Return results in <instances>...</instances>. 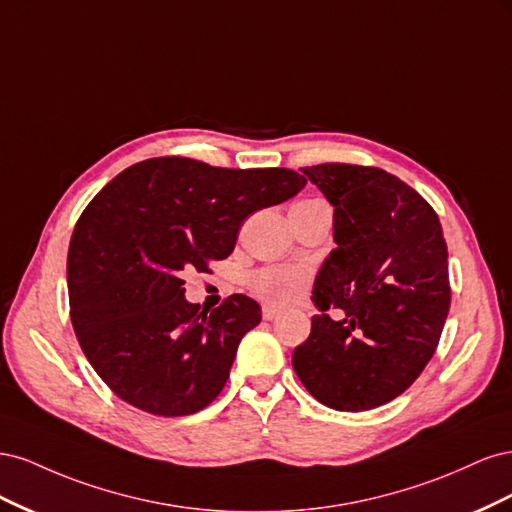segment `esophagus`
Instances as JSON below:
<instances>
[{
  "instance_id": "34e87169",
  "label": "esophagus",
  "mask_w": 512,
  "mask_h": 512,
  "mask_svg": "<svg viewBox=\"0 0 512 512\" xmlns=\"http://www.w3.org/2000/svg\"><path fill=\"white\" fill-rule=\"evenodd\" d=\"M277 316V309L273 305H262V318L273 320Z\"/></svg>"
}]
</instances>
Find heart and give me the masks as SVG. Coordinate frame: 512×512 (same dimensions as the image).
I'll list each match as a JSON object with an SVG mask.
<instances>
[{
	"label": "heart",
	"mask_w": 512,
	"mask_h": 512,
	"mask_svg": "<svg viewBox=\"0 0 512 512\" xmlns=\"http://www.w3.org/2000/svg\"><path fill=\"white\" fill-rule=\"evenodd\" d=\"M316 203V200H299L294 207ZM309 284V275L301 267H286V265H275L265 267L252 275V290L258 294L262 301H267L277 307H286L301 299Z\"/></svg>",
	"instance_id": "heart-1"
}]
</instances>
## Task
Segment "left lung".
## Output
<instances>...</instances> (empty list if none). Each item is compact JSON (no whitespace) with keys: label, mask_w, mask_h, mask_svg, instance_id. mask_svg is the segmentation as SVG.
Segmentation results:
<instances>
[{"label":"left lung","mask_w":512,"mask_h":512,"mask_svg":"<svg viewBox=\"0 0 512 512\" xmlns=\"http://www.w3.org/2000/svg\"><path fill=\"white\" fill-rule=\"evenodd\" d=\"M333 205L335 250L312 301L322 314L292 352L320 404L363 412L389 404L421 376L451 307L448 252L436 211L408 183L374 166L303 168ZM342 308L333 321L326 309Z\"/></svg>","instance_id":"1"}]
</instances>
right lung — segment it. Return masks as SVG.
I'll list each match as a JSON object with an SVG mask.
<instances>
[{"label":"right lung","instance_id":"add662e5","mask_svg":"<svg viewBox=\"0 0 512 512\" xmlns=\"http://www.w3.org/2000/svg\"><path fill=\"white\" fill-rule=\"evenodd\" d=\"M288 168H220L151 158L119 173L91 200L68 250L70 318L96 374L130 406L185 416L228 380L260 305L232 294L213 312L185 301L181 273L209 271L235 250L247 215L297 196Z\"/></svg>","mask_w":512,"mask_h":512}]
</instances>
